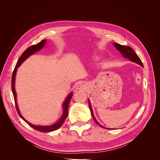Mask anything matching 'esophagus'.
I'll return each mask as SVG.
<instances>
[{"label": "esophagus", "mask_w": 160, "mask_h": 160, "mask_svg": "<svg viewBox=\"0 0 160 160\" xmlns=\"http://www.w3.org/2000/svg\"><path fill=\"white\" fill-rule=\"evenodd\" d=\"M87 88V85L83 82H79L76 85V89H82V90H85Z\"/></svg>", "instance_id": "34e87169"}]
</instances>
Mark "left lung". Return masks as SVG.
<instances>
[{
	"instance_id": "1",
	"label": "left lung",
	"mask_w": 160,
	"mask_h": 160,
	"mask_svg": "<svg viewBox=\"0 0 160 160\" xmlns=\"http://www.w3.org/2000/svg\"><path fill=\"white\" fill-rule=\"evenodd\" d=\"M114 45H115V47L116 48H117V49L121 52V53H122V55L124 57L128 58V59H129L131 61H133L134 62H136V63L142 66V67L143 66L141 59H139V57L138 56V55L136 54V53L134 52V51L133 50L132 48H131L129 46L122 45L118 44V43H116V42H114ZM89 108H90V110H91V115H92V117H93L94 121L96 122L97 124L99 125V126H100L101 128H103L102 125H101L98 123V121L96 120L95 116L93 115V111H92L91 106L89 101Z\"/></svg>"
}]
</instances>
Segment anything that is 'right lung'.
<instances>
[{
    "mask_svg": "<svg viewBox=\"0 0 160 160\" xmlns=\"http://www.w3.org/2000/svg\"><path fill=\"white\" fill-rule=\"evenodd\" d=\"M45 42H46V40H42L40 42L37 43V44L34 45H32V46H31L29 47H28L27 49L23 52V53L22 54V55L21 56V57L18 59L15 67H14V69L13 71L12 75V79H11L12 91L13 96H14V103H15L16 109H17V112H18L19 116H20V117L24 121H25V122L27 123H28V125H29L31 127H32L33 129H35L38 131V132H52V131L57 130V129H59L60 127H61V125H62V123H64L65 119L67 118V115H68L69 104L70 103V101L71 99L72 95V93H71L68 95V97H67V99H65V102H64V104H63V108H64L63 114H62L61 119L59 120V122H57V123H55L54 125H50V126H37V125H34L28 122H27V121L24 119L22 116L21 115L20 111H19L18 108V105H17V96H16L17 95H16L15 89H14V81H15V75H16V72H17V68L21 65L22 62L24 61H25L27 57H28L30 55L34 54V53H35V52H37L38 51H39L40 49H41L42 48L44 47V45L45 44Z\"/></svg>",
    "mask_w": 160,
    "mask_h": 160,
    "instance_id": "obj_1",
    "label": "right lung"
}]
</instances>
